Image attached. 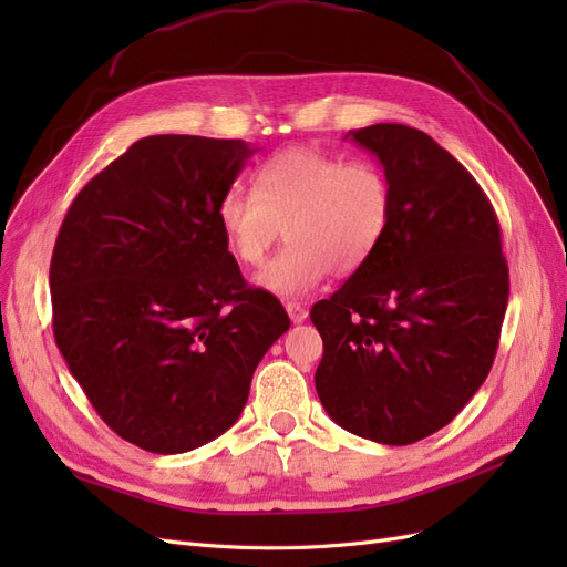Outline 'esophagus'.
I'll return each mask as SVG.
<instances>
[{"instance_id":"34e87169","label":"esophagus","mask_w":567,"mask_h":567,"mask_svg":"<svg viewBox=\"0 0 567 567\" xmlns=\"http://www.w3.org/2000/svg\"><path fill=\"white\" fill-rule=\"evenodd\" d=\"M286 312L293 323H302L307 319V310L300 302H286Z\"/></svg>"}]
</instances>
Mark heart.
<instances>
[{"label": "heart", "mask_w": 567, "mask_h": 567, "mask_svg": "<svg viewBox=\"0 0 567 567\" xmlns=\"http://www.w3.org/2000/svg\"><path fill=\"white\" fill-rule=\"evenodd\" d=\"M392 219V186L381 165L293 146L255 167L252 192L231 186L217 225L241 265H260L281 234L286 248L257 271L281 298L315 290L331 269L348 277L381 248Z\"/></svg>", "instance_id": "1"}]
</instances>
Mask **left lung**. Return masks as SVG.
I'll return each instance as SVG.
<instances>
[{"label":"left lung","instance_id":"left-lung-1","mask_svg":"<svg viewBox=\"0 0 567 567\" xmlns=\"http://www.w3.org/2000/svg\"><path fill=\"white\" fill-rule=\"evenodd\" d=\"M381 161L392 219L381 248L312 307L323 340L317 394L340 427L411 444L447 425L485 383L508 305L489 198L425 132H350Z\"/></svg>","mask_w":567,"mask_h":567}]
</instances>
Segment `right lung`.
I'll return each instance as SVG.
<instances>
[{"instance_id":"obj_1","label":"right lung","mask_w":567,"mask_h":567,"mask_svg":"<svg viewBox=\"0 0 567 567\" xmlns=\"http://www.w3.org/2000/svg\"><path fill=\"white\" fill-rule=\"evenodd\" d=\"M241 140L156 134L82 186L49 267L54 338L113 433L153 454L215 440L290 319L246 284L217 203L252 156Z\"/></svg>"}]
</instances>
